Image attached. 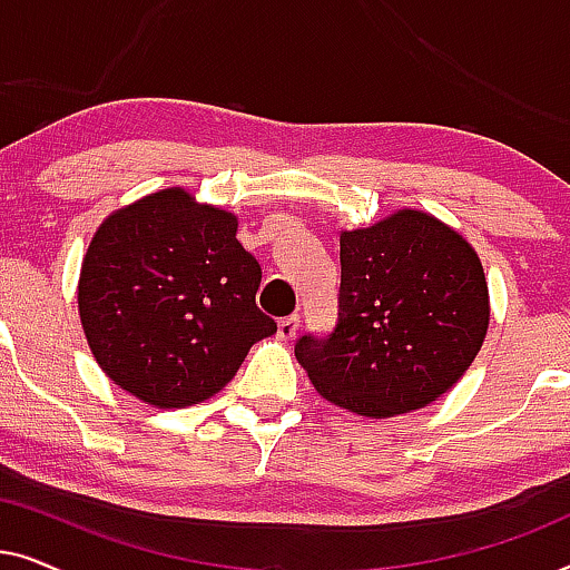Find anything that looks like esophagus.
<instances>
[{
	"label": "esophagus",
	"mask_w": 570,
	"mask_h": 570,
	"mask_svg": "<svg viewBox=\"0 0 570 570\" xmlns=\"http://www.w3.org/2000/svg\"><path fill=\"white\" fill-rule=\"evenodd\" d=\"M298 324H301V316L298 314H291V316L279 318V322H277V337L279 340H293L295 332H298Z\"/></svg>",
	"instance_id": "esophagus-1"
}]
</instances>
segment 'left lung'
<instances>
[{"instance_id":"obj_1","label":"left lung","mask_w":570,"mask_h":570,"mask_svg":"<svg viewBox=\"0 0 570 570\" xmlns=\"http://www.w3.org/2000/svg\"><path fill=\"white\" fill-rule=\"evenodd\" d=\"M337 322L303 334L295 357L316 392L365 417H394L446 394L488 332L474 248L417 209L340 236Z\"/></svg>"}]
</instances>
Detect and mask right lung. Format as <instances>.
Wrapping results in <instances>:
<instances>
[{
    "label": "right lung",
    "mask_w": 570,
    "mask_h": 570,
    "mask_svg": "<svg viewBox=\"0 0 570 570\" xmlns=\"http://www.w3.org/2000/svg\"><path fill=\"white\" fill-rule=\"evenodd\" d=\"M238 220L184 189L119 209L85 254L80 318L106 376L155 407L220 392L254 342L277 332L256 306L262 267Z\"/></svg>",
    "instance_id": "right-lung-1"
}]
</instances>
